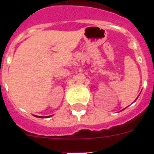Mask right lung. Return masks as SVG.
Wrapping results in <instances>:
<instances>
[{"instance_id":"add662e5","label":"right lung","mask_w":154,"mask_h":154,"mask_svg":"<svg viewBox=\"0 0 154 154\" xmlns=\"http://www.w3.org/2000/svg\"><path fill=\"white\" fill-rule=\"evenodd\" d=\"M36 117H38V118H48V117H51V116H35Z\"/></svg>"}]
</instances>
